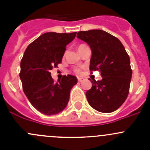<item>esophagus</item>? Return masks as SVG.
I'll return each mask as SVG.
<instances>
[{"instance_id": "34e87169", "label": "esophagus", "mask_w": 150, "mask_h": 150, "mask_svg": "<svg viewBox=\"0 0 150 150\" xmlns=\"http://www.w3.org/2000/svg\"><path fill=\"white\" fill-rule=\"evenodd\" d=\"M78 82H81V81H82V78H78Z\"/></svg>"}]
</instances>
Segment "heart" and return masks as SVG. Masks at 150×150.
<instances>
[{
    "mask_svg": "<svg viewBox=\"0 0 150 150\" xmlns=\"http://www.w3.org/2000/svg\"><path fill=\"white\" fill-rule=\"evenodd\" d=\"M83 46V44L80 45L79 47H78V49H79V48H81V47H82ZM73 72H74V73L77 74V75H79V74H81V69H79V68H75V69H73Z\"/></svg>",
    "mask_w": 150,
    "mask_h": 150,
    "instance_id": "1",
    "label": "heart"
}]
</instances>
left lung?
<instances>
[{
    "label": "left lung",
    "mask_w": 150,
    "mask_h": 150,
    "mask_svg": "<svg viewBox=\"0 0 150 150\" xmlns=\"http://www.w3.org/2000/svg\"><path fill=\"white\" fill-rule=\"evenodd\" d=\"M77 38L86 42L92 51L90 71L99 70L102 79H93L86 93L89 104L97 111H115L129 93L132 69L123 45L116 37L101 30L80 31Z\"/></svg>",
    "instance_id": "obj_1"
}]
</instances>
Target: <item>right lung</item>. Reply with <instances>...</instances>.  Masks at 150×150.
<instances>
[{"instance_id":"1","label":"right lung","mask_w":150,"mask_h":150,"mask_svg":"<svg viewBox=\"0 0 150 150\" xmlns=\"http://www.w3.org/2000/svg\"><path fill=\"white\" fill-rule=\"evenodd\" d=\"M76 33H44L29 45L21 60L19 77L24 92L32 105L46 115L65 108L71 88L78 83L70 75H63L57 83L51 76V70L62 63L66 46Z\"/></svg>"}]
</instances>
